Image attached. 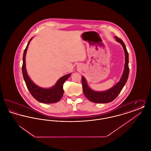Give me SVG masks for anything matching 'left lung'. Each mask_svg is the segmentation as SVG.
<instances>
[{
  "label": "left lung",
  "mask_w": 151,
  "mask_h": 151,
  "mask_svg": "<svg viewBox=\"0 0 151 151\" xmlns=\"http://www.w3.org/2000/svg\"><path fill=\"white\" fill-rule=\"evenodd\" d=\"M116 41L121 44L123 48L125 55V63L124 70L119 81L111 88L105 91H95L92 89L87 83L86 80L84 76L81 77L83 90L86 98L94 103H109L114 100L121 92L123 86H125L129 75V54L126 46L121 39L116 36L114 37Z\"/></svg>",
  "instance_id": "1"
}]
</instances>
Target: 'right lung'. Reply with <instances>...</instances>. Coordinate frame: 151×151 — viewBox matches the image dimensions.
<instances>
[{
    "label": "right lung",
    "mask_w": 151,
    "mask_h": 151,
    "mask_svg": "<svg viewBox=\"0 0 151 151\" xmlns=\"http://www.w3.org/2000/svg\"><path fill=\"white\" fill-rule=\"evenodd\" d=\"M32 38L33 37L29 40L27 44V46L24 52L22 58L23 63L22 66V72L26 86L32 96L36 100L39 101L40 102L45 104H52L57 102L60 100L64 93L63 84L65 80L68 79L71 73L67 74L61 77L58 80L57 82L54 86L49 88H42L36 85L34 82H33V81L30 79L28 75L26 70L25 63V57L27 51L28 50L30 42L31 41Z\"/></svg>",
    "instance_id": "obj_1"
}]
</instances>
